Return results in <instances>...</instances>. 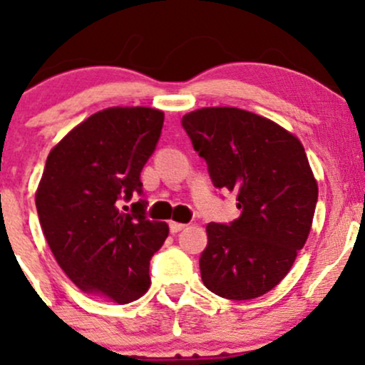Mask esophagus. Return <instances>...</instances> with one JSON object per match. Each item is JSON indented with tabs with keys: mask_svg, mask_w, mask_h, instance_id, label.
Instances as JSON below:
<instances>
[{
	"mask_svg": "<svg viewBox=\"0 0 365 365\" xmlns=\"http://www.w3.org/2000/svg\"><path fill=\"white\" fill-rule=\"evenodd\" d=\"M187 225H183V223H177V221H170V232L171 233H178V232H182L183 228H185Z\"/></svg>",
	"mask_w": 365,
	"mask_h": 365,
	"instance_id": "34e87169",
	"label": "esophagus"
}]
</instances>
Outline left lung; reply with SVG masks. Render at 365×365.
I'll return each mask as SVG.
<instances>
[{
    "instance_id": "left-lung-1",
    "label": "left lung",
    "mask_w": 365,
    "mask_h": 365,
    "mask_svg": "<svg viewBox=\"0 0 365 365\" xmlns=\"http://www.w3.org/2000/svg\"><path fill=\"white\" fill-rule=\"evenodd\" d=\"M216 188L237 194L238 220L209 223L200 276L212 293L250 300L278 284L311 233L317 182L302 142L273 120L232 106L182 118Z\"/></svg>"
}]
</instances>
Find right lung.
Masks as SVG:
<instances>
[{"mask_svg": "<svg viewBox=\"0 0 365 365\" xmlns=\"http://www.w3.org/2000/svg\"><path fill=\"white\" fill-rule=\"evenodd\" d=\"M163 121L165 113L145 106L94 113L49 150L37 185L54 259L82 292L106 302L128 304L149 290V261L168 237V225L144 216L145 202L132 204V212L118 202L142 194L140 171Z\"/></svg>", "mask_w": 365, "mask_h": 365, "instance_id": "right-lung-1", "label": "right lung"}]
</instances>
